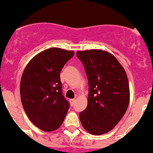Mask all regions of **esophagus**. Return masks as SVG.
I'll list each match as a JSON object with an SVG mask.
<instances>
[{"instance_id":"1","label":"esophagus","mask_w":153,"mask_h":153,"mask_svg":"<svg viewBox=\"0 0 153 153\" xmlns=\"http://www.w3.org/2000/svg\"><path fill=\"white\" fill-rule=\"evenodd\" d=\"M70 102L71 106H74V103H75V99H72V100H70Z\"/></svg>"}]
</instances>
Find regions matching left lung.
Here are the masks:
<instances>
[{
  "mask_svg": "<svg viewBox=\"0 0 153 153\" xmlns=\"http://www.w3.org/2000/svg\"><path fill=\"white\" fill-rule=\"evenodd\" d=\"M88 82V105L79 114L83 128L99 135L112 130L126 113L130 91L127 74L116 57L101 50L78 51Z\"/></svg>",
  "mask_w": 153,
  "mask_h": 153,
  "instance_id": "obj_1",
  "label": "left lung"
}]
</instances>
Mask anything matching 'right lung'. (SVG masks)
I'll list each match as a JSON object with an SVG mask.
<instances>
[{
	"mask_svg": "<svg viewBox=\"0 0 153 153\" xmlns=\"http://www.w3.org/2000/svg\"><path fill=\"white\" fill-rule=\"evenodd\" d=\"M74 51L50 48L33 57L20 83L23 108L37 128L52 131L62 124L70 107L62 92L60 74Z\"/></svg>",
	"mask_w": 153,
	"mask_h": 153,
	"instance_id": "1",
	"label": "right lung"
}]
</instances>
